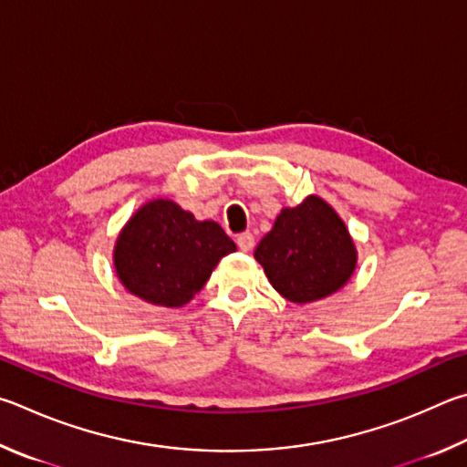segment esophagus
Segmentation results:
<instances>
[{"instance_id":"34e87169","label":"esophagus","mask_w":467,"mask_h":467,"mask_svg":"<svg viewBox=\"0 0 467 467\" xmlns=\"http://www.w3.org/2000/svg\"><path fill=\"white\" fill-rule=\"evenodd\" d=\"M254 244H256V240H254V235H252L250 232H244V234L238 235V246H240V250L250 252L252 248H254Z\"/></svg>"}]
</instances>
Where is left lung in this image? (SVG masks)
Segmentation results:
<instances>
[{
	"label": "left lung",
	"mask_w": 467,
	"mask_h": 467,
	"mask_svg": "<svg viewBox=\"0 0 467 467\" xmlns=\"http://www.w3.org/2000/svg\"><path fill=\"white\" fill-rule=\"evenodd\" d=\"M273 287L293 304H309L347 285L357 248L345 221L320 196L287 207L254 250Z\"/></svg>",
	"instance_id": "left-lung-1"
}]
</instances>
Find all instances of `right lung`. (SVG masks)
<instances>
[{"instance_id":"add662e5","label":"right lung","mask_w":467,"mask_h":467,"mask_svg":"<svg viewBox=\"0 0 467 467\" xmlns=\"http://www.w3.org/2000/svg\"><path fill=\"white\" fill-rule=\"evenodd\" d=\"M235 244L215 221H196L168 199L139 207L114 246V268L125 289L147 304L182 307Z\"/></svg>"}]
</instances>
